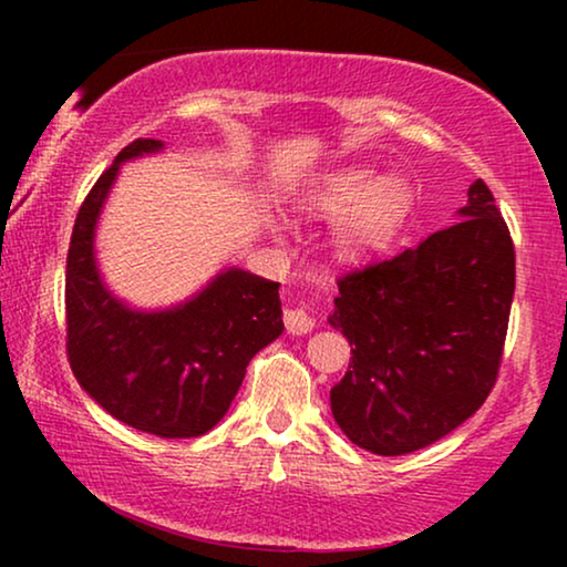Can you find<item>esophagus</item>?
Returning <instances> with one entry per match:
<instances>
[{"mask_svg": "<svg viewBox=\"0 0 567 567\" xmlns=\"http://www.w3.org/2000/svg\"><path fill=\"white\" fill-rule=\"evenodd\" d=\"M284 324H286V330L291 332V336H307V332L315 328V317L309 315L307 309L293 307V309H286V312H284Z\"/></svg>", "mask_w": 567, "mask_h": 567, "instance_id": "1", "label": "esophagus"}]
</instances>
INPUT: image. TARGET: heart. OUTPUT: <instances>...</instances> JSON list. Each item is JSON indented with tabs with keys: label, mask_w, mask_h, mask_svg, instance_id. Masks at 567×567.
I'll return each mask as SVG.
<instances>
[{
	"label": "heart",
	"mask_w": 567,
	"mask_h": 567,
	"mask_svg": "<svg viewBox=\"0 0 567 567\" xmlns=\"http://www.w3.org/2000/svg\"><path fill=\"white\" fill-rule=\"evenodd\" d=\"M410 204V188L400 175L377 177L374 169L346 167L324 177L309 193L307 206L324 216H340L336 247L343 258H367L390 243Z\"/></svg>",
	"instance_id": "heart-1"
}]
</instances>
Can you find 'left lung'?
<instances>
[{"label": "left lung", "instance_id": "8db88e82", "mask_svg": "<svg viewBox=\"0 0 567 567\" xmlns=\"http://www.w3.org/2000/svg\"><path fill=\"white\" fill-rule=\"evenodd\" d=\"M467 196L452 227L338 278L328 322L351 343V363L330 408L340 431L371 454H410L446 436L498 379L514 239L483 181Z\"/></svg>", "mask_w": 567, "mask_h": 567}]
</instances>
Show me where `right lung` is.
I'll return each mask as SVG.
<instances>
[{
	"instance_id": "1",
	"label": "right lung",
	"mask_w": 567,
	"mask_h": 567,
	"mask_svg": "<svg viewBox=\"0 0 567 567\" xmlns=\"http://www.w3.org/2000/svg\"><path fill=\"white\" fill-rule=\"evenodd\" d=\"M136 138L80 206L66 255V355L82 390L131 429L193 439L227 413L247 363L284 332L278 286L243 268L214 278L165 312H136L105 289L95 266V224L118 165L159 152Z\"/></svg>"
}]
</instances>
